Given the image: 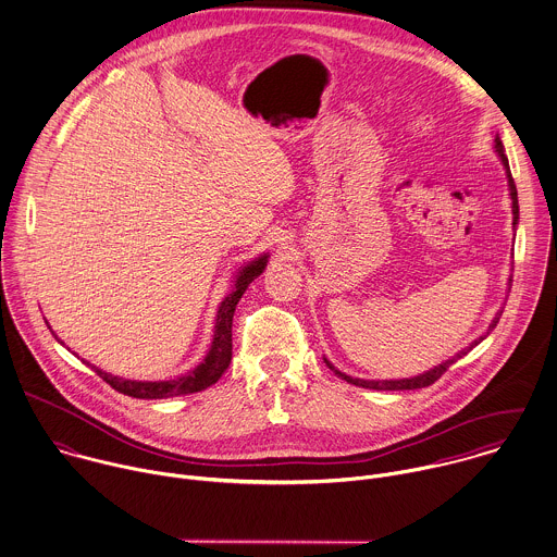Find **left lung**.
<instances>
[{"instance_id": "left-lung-1", "label": "left lung", "mask_w": 557, "mask_h": 557, "mask_svg": "<svg viewBox=\"0 0 557 557\" xmlns=\"http://www.w3.org/2000/svg\"><path fill=\"white\" fill-rule=\"evenodd\" d=\"M493 148H495V152H497V157H499V161H502V165H504V170H506V178H508V191H510V200H512V227L517 230V223H519V198H517V185H515V181H512V174H510V165H508V157H506V150H504V144H502L499 135H495ZM510 286H512V275H510ZM499 317H502V310L497 312V317H495V319H493V323L488 325V332L497 327V323H499ZM480 339H484V337H480ZM480 339H473L469 348H465V350L456 352L454 357H449V359L444 361V363H440V366H435V368L426 370L424 374L411 376V379H389V381H366V379H352V376H348V374L339 372V370L335 368L334 363H332L330 359H325V363L330 366V370H334L335 374H337L339 379H344L346 383H350V385H357V387H366V389H422V387H429V385H433V383H435V381H437V379L444 374L445 370H447V368H449V366H451L456 359H460L462 355H467V350H471L475 344H480Z\"/></svg>"}]
</instances>
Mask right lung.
<instances>
[{
    "instance_id": "1",
    "label": "right lung",
    "mask_w": 557,
    "mask_h": 557,
    "mask_svg": "<svg viewBox=\"0 0 557 557\" xmlns=\"http://www.w3.org/2000/svg\"><path fill=\"white\" fill-rule=\"evenodd\" d=\"M267 262H269V253H262L236 273L234 288L223 299L222 306L218 310L215 334H213L211 348H209L205 361L200 366H196L194 370H189L187 374H183L178 379H170V381H128V379L113 376L110 372L92 366L95 372L106 383H110L115 392H120L124 396H131V398H144V400L174 398V396L196 394V392H202V389L211 387L213 383L220 381V376L227 370L230 359H232V317H234L236 304L243 297V293L247 290V286L264 271ZM84 363H88V361H84Z\"/></svg>"
}]
</instances>
